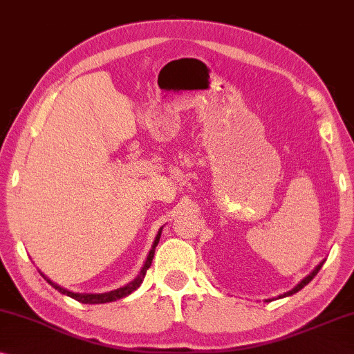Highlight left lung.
Masks as SVG:
<instances>
[{"label":"left lung","mask_w":354,"mask_h":354,"mask_svg":"<svg viewBox=\"0 0 354 354\" xmlns=\"http://www.w3.org/2000/svg\"><path fill=\"white\" fill-rule=\"evenodd\" d=\"M323 263H324V260H323L322 263H319V265H318V266H317L315 269H313V271H312L310 274H308V276H307V277H304V279H302V280H301V282H299L298 285H296V287H295L293 290H290V291H287V293L280 295V296H279V298H287V296H291V295L298 293V291H299V290H302V288H304V287H306V285H307L308 282H310V280H312L313 277H315V276H317V274H318V271H319V269H322V266H323ZM268 301H271V299H268Z\"/></svg>","instance_id":"obj_1"}]
</instances>
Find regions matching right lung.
<instances>
[{"label":"right lung","instance_id":"obj_1","mask_svg":"<svg viewBox=\"0 0 354 354\" xmlns=\"http://www.w3.org/2000/svg\"><path fill=\"white\" fill-rule=\"evenodd\" d=\"M160 233H162V228L159 230V232H157V236H156L154 243H153V248H151L149 254H148V257H147V261H145V265H143L142 271H140L138 276H137L136 279H133L132 282H129L127 285H124V287H121V288H118V290L106 291V293H75V291H71V290H67V288L59 287L58 283H55L53 280H50V279L46 276V274H42V272H41V274L44 276V279H46L47 282H48L50 285H52V287H53L55 290L59 291L61 295L69 296V298L75 299V301H78V302H83V304H105V302H111V301L126 298V296L131 295L132 291H136V290L140 287V285H142L143 279H145V274H147L148 268L151 266V263H153L154 250H156L157 243H159V239H160Z\"/></svg>","mask_w":354,"mask_h":354}]
</instances>
